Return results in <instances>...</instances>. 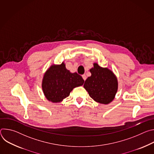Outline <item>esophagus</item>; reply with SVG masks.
<instances>
[{"label": "esophagus", "mask_w": 154, "mask_h": 154, "mask_svg": "<svg viewBox=\"0 0 154 154\" xmlns=\"http://www.w3.org/2000/svg\"><path fill=\"white\" fill-rule=\"evenodd\" d=\"M82 78H83V79L85 81L86 79V75H85V74L82 75Z\"/></svg>", "instance_id": "obj_1"}]
</instances>
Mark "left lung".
<instances>
[{"label":"left lung","mask_w":154,"mask_h":154,"mask_svg":"<svg viewBox=\"0 0 154 154\" xmlns=\"http://www.w3.org/2000/svg\"><path fill=\"white\" fill-rule=\"evenodd\" d=\"M91 74L85 80L83 87L96 102L107 105L115 99L118 89V79L108 68H102L97 63L90 69Z\"/></svg>","instance_id":"1"}]
</instances>
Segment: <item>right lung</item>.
Masks as SVG:
<instances>
[{
  "label": "right lung",
  "instance_id": "add662e5",
  "mask_svg": "<svg viewBox=\"0 0 154 154\" xmlns=\"http://www.w3.org/2000/svg\"><path fill=\"white\" fill-rule=\"evenodd\" d=\"M83 83L82 76L77 72H71L63 61L61 64H52L45 72L42 90L49 101L58 103L69 96L74 88L83 85Z\"/></svg>",
  "mask_w": 154,
  "mask_h": 154
}]
</instances>
